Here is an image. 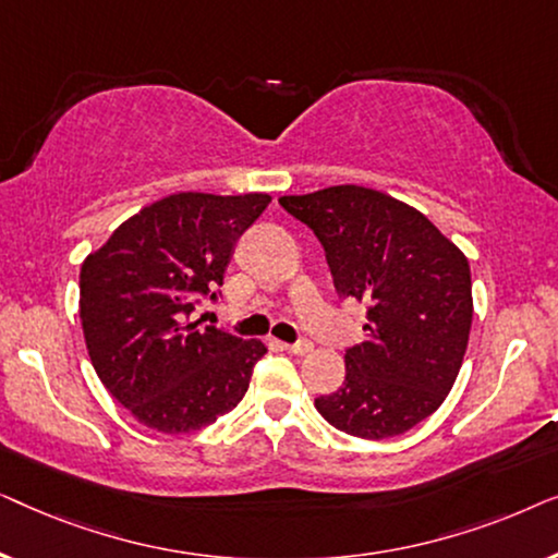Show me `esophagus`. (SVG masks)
I'll return each instance as SVG.
<instances>
[{
  "mask_svg": "<svg viewBox=\"0 0 558 558\" xmlns=\"http://www.w3.org/2000/svg\"><path fill=\"white\" fill-rule=\"evenodd\" d=\"M287 350V353H294V355H307L312 350V342L310 340H296V342H284L281 345Z\"/></svg>",
  "mask_w": 558,
  "mask_h": 558,
  "instance_id": "esophagus-1",
  "label": "esophagus"
}]
</instances>
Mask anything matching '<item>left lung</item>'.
Segmentation results:
<instances>
[{
  "label": "left lung",
  "instance_id": "1",
  "mask_svg": "<svg viewBox=\"0 0 558 558\" xmlns=\"http://www.w3.org/2000/svg\"><path fill=\"white\" fill-rule=\"evenodd\" d=\"M323 243L340 300L368 310L345 380L315 407L335 429L388 439L434 414L452 388L472 325L470 264L437 226L378 190L335 185L281 197Z\"/></svg>",
  "mask_w": 558,
  "mask_h": 558
}]
</instances>
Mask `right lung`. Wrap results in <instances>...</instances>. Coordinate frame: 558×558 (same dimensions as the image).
<instances>
[{"instance_id": "right-lung-1", "label": "right lung", "mask_w": 558, "mask_h": 558, "mask_svg": "<svg viewBox=\"0 0 558 558\" xmlns=\"http://www.w3.org/2000/svg\"><path fill=\"white\" fill-rule=\"evenodd\" d=\"M269 195L178 193L121 223L81 269V323L90 363L121 407L149 429L187 434L248 391L262 340L193 323L223 296L235 243Z\"/></svg>"}]
</instances>
